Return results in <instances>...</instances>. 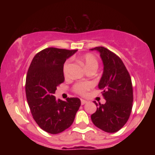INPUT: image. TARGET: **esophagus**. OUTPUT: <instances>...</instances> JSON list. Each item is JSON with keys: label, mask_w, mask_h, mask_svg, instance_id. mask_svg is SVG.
Here are the masks:
<instances>
[{"label": "esophagus", "mask_w": 155, "mask_h": 155, "mask_svg": "<svg viewBox=\"0 0 155 155\" xmlns=\"http://www.w3.org/2000/svg\"><path fill=\"white\" fill-rule=\"evenodd\" d=\"M87 103V101H85V100H83V99H81V105H84V104H85Z\"/></svg>", "instance_id": "1"}]
</instances>
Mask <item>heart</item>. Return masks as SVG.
I'll return each instance as SVG.
<instances>
[{
	"label": "heart",
	"mask_w": 155,
	"mask_h": 155,
	"mask_svg": "<svg viewBox=\"0 0 155 155\" xmlns=\"http://www.w3.org/2000/svg\"><path fill=\"white\" fill-rule=\"evenodd\" d=\"M81 63L84 64V67L86 68L87 70L90 68H96L97 69L98 66V63L96 58L93 54L87 53L83 55L81 58ZM69 67H70V60H67L65 63H64L63 67V71L65 75H67L68 73ZM91 87V84L89 82H79L76 83L74 87V91L76 93L79 94V95H85L87 90H90Z\"/></svg>",
	"instance_id": "obj_1"
}]
</instances>
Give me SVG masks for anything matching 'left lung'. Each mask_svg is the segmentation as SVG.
<instances>
[{
  "label": "left lung",
  "mask_w": 155,
  "mask_h": 155,
  "mask_svg": "<svg viewBox=\"0 0 155 155\" xmlns=\"http://www.w3.org/2000/svg\"><path fill=\"white\" fill-rule=\"evenodd\" d=\"M97 50L104 63V73L98 88L102 90L106 104L98 106L91 120L97 127L107 133H115L128 120L133 107V93L131 78L123 62L116 54L103 47Z\"/></svg>",
  "instance_id": "1"
}]
</instances>
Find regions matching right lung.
<instances>
[{
	"label": "right lung",
	"mask_w": 155,
	"mask_h": 155,
	"mask_svg": "<svg viewBox=\"0 0 155 155\" xmlns=\"http://www.w3.org/2000/svg\"><path fill=\"white\" fill-rule=\"evenodd\" d=\"M76 50L49 47L35 55L27 74L25 92L33 119L42 130L58 134L74 122L81 106L78 97L56 100L54 94L65 80L63 67Z\"/></svg>",
	"instance_id": "add662e5"
}]
</instances>
